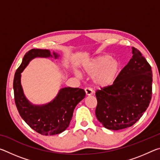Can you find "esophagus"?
Masks as SVG:
<instances>
[{"label": "esophagus", "instance_id": "34e87169", "mask_svg": "<svg viewBox=\"0 0 160 160\" xmlns=\"http://www.w3.org/2000/svg\"><path fill=\"white\" fill-rule=\"evenodd\" d=\"M85 92L86 96H90L92 94V90L90 88H85Z\"/></svg>", "mask_w": 160, "mask_h": 160}]
</instances>
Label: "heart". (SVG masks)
<instances>
[{
  "label": "heart",
  "mask_w": 160,
  "mask_h": 160,
  "mask_svg": "<svg viewBox=\"0 0 160 160\" xmlns=\"http://www.w3.org/2000/svg\"><path fill=\"white\" fill-rule=\"evenodd\" d=\"M121 69V63L116 59L111 58L109 55H100L92 58L84 65L87 73L93 75L94 85L100 88H108L113 85ZM78 76H80L77 72Z\"/></svg>",
  "instance_id": "heart-1"
}]
</instances>
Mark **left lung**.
Wrapping results in <instances>:
<instances>
[{
	"mask_svg": "<svg viewBox=\"0 0 160 160\" xmlns=\"http://www.w3.org/2000/svg\"><path fill=\"white\" fill-rule=\"evenodd\" d=\"M132 56L108 88L96 91L95 114L104 127L113 131L132 126L141 118L152 98V72L140 51Z\"/></svg>",
	"mask_w": 160,
	"mask_h": 160,
	"instance_id": "1",
	"label": "left lung"
}]
</instances>
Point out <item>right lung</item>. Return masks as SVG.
<instances>
[{"mask_svg":"<svg viewBox=\"0 0 160 160\" xmlns=\"http://www.w3.org/2000/svg\"><path fill=\"white\" fill-rule=\"evenodd\" d=\"M54 58L58 55L53 52ZM36 57H53L49 50L33 48L25 53L20 67L16 70L13 89L15 102L22 118L35 131L43 135L59 134L68 127L75 107L85 97L80 88H65L59 91L53 101L42 106L32 104L22 88L21 72L32 59Z\"/></svg>","mask_w":160,"mask_h":160,"instance_id":"1","label":"right lung"}]
</instances>
